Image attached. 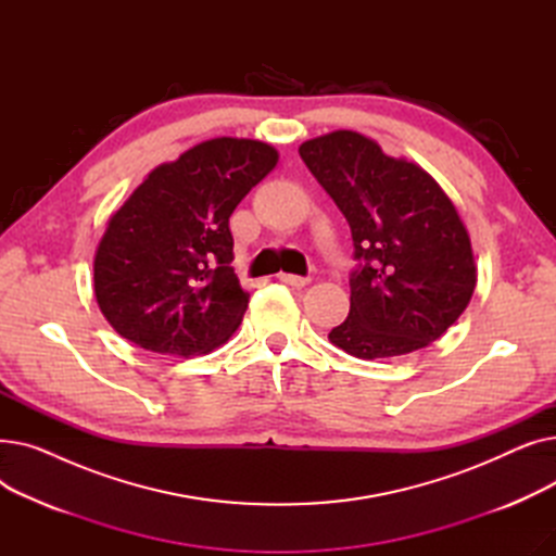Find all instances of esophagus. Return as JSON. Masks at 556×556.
Instances as JSON below:
<instances>
[{
  "instance_id": "1",
  "label": "esophagus",
  "mask_w": 556,
  "mask_h": 556,
  "mask_svg": "<svg viewBox=\"0 0 556 556\" xmlns=\"http://www.w3.org/2000/svg\"><path fill=\"white\" fill-rule=\"evenodd\" d=\"M279 281H283V283H288V286H295V288H304V286H308V279H306V277L286 275V273H281V275H279Z\"/></svg>"
}]
</instances>
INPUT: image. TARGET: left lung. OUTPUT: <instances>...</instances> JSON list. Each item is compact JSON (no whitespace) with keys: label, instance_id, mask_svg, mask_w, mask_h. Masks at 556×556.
<instances>
[{"label":"left lung","instance_id":"obj_1","mask_svg":"<svg viewBox=\"0 0 556 556\" xmlns=\"http://www.w3.org/2000/svg\"><path fill=\"white\" fill-rule=\"evenodd\" d=\"M300 155L352 227V306L329 340L363 361L428 346L469 306L478 281L471 239L453 200L417 162L333 130Z\"/></svg>","mask_w":556,"mask_h":556}]
</instances>
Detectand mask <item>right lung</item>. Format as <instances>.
<instances>
[{
  "mask_svg": "<svg viewBox=\"0 0 556 556\" xmlns=\"http://www.w3.org/2000/svg\"><path fill=\"white\" fill-rule=\"evenodd\" d=\"M277 162L266 141L216 137L146 175L94 254L97 304L116 333L182 358L231 338L250 293L229 266V216Z\"/></svg>",
  "mask_w": 556,
  "mask_h": 556,
  "instance_id": "obj_1",
  "label": "right lung"
}]
</instances>
